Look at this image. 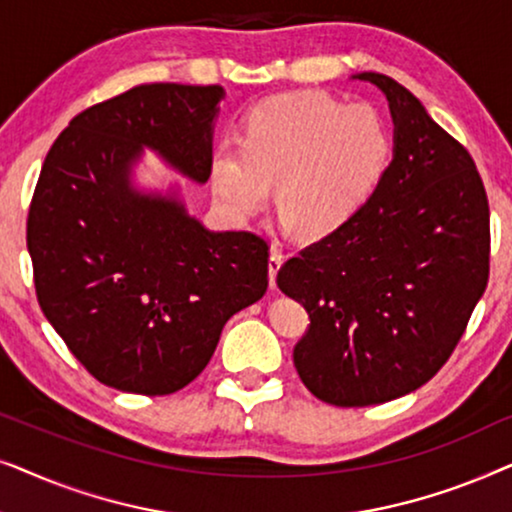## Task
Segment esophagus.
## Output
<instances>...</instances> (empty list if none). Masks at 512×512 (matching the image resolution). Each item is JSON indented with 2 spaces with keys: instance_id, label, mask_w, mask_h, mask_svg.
<instances>
[{
  "instance_id": "esophagus-1",
  "label": "esophagus",
  "mask_w": 512,
  "mask_h": 512,
  "mask_svg": "<svg viewBox=\"0 0 512 512\" xmlns=\"http://www.w3.org/2000/svg\"><path fill=\"white\" fill-rule=\"evenodd\" d=\"M282 263H284L282 251H279L277 247H272L270 258H268V277H270V286H272V289H275V279H277L279 268H282Z\"/></svg>"
}]
</instances>
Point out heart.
Here are the masks:
<instances>
[{"mask_svg":"<svg viewBox=\"0 0 512 512\" xmlns=\"http://www.w3.org/2000/svg\"><path fill=\"white\" fill-rule=\"evenodd\" d=\"M389 156L391 130L373 104L286 93L249 111L242 144L226 139L216 146L212 186L230 216L247 219L275 184L286 226L317 240L368 200Z\"/></svg>","mask_w":512,"mask_h":512,"instance_id":"obj_1","label":"heart"}]
</instances>
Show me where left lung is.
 Wrapping results in <instances>:
<instances>
[{
	"instance_id": "obj_1",
	"label": "left lung",
	"mask_w": 512,
	"mask_h": 512,
	"mask_svg": "<svg viewBox=\"0 0 512 512\" xmlns=\"http://www.w3.org/2000/svg\"><path fill=\"white\" fill-rule=\"evenodd\" d=\"M394 158L349 221L277 272L310 328L293 349L319 401L363 408L431 380L457 347L489 279V202L475 163L422 102L384 74Z\"/></svg>"
}]
</instances>
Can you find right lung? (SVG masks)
<instances>
[{"label": "right lung", "instance_id": "obj_1", "mask_svg": "<svg viewBox=\"0 0 512 512\" xmlns=\"http://www.w3.org/2000/svg\"><path fill=\"white\" fill-rule=\"evenodd\" d=\"M221 86L144 83L74 116L41 167L27 216L46 319L95 380L165 396L193 382L235 312L268 289V242L214 233L177 191L142 193L156 151L184 177L212 174Z\"/></svg>", "mask_w": 512, "mask_h": 512}]
</instances>
